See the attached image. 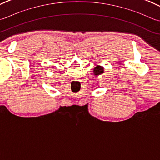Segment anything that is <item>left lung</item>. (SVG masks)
<instances>
[{
  "label": "left lung",
  "mask_w": 160,
  "mask_h": 160,
  "mask_svg": "<svg viewBox=\"0 0 160 160\" xmlns=\"http://www.w3.org/2000/svg\"><path fill=\"white\" fill-rule=\"evenodd\" d=\"M93 72L94 75H95V77H98L99 75H100V74H102L104 72L103 68L101 66H97L95 68H94Z\"/></svg>",
  "instance_id": "1"
}]
</instances>
